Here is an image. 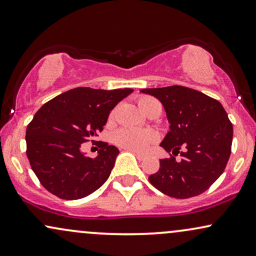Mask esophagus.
Returning <instances> with one entry per match:
<instances>
[{
	"label": "esophagus",
	"instance_id": "1",
	"mask_svg": "<svg viewBox=\"0 0 256 256\" xmlns=\"http://www.w3.org/2000/svg\"><path fill=\"white\" fill-rule=\"evenodd\" d=\"M129 152H132L134 154L135 156L138 158V160H144V158H146V156H144V154H142V153H138V152H135V150H128Z\"/></svg>",
	"mask_w": 256,
	"mask_h": 256
}]
</instances>
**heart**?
I'll list each match as a JSON object with an SVG mask.
<instances>
[{"label": "heart", "instance_id": "obj_1", "mask_svg": "<svg viewBox=\"0 0 256 256\" xmlns=\"http://www.w3.org/2000/svg\"><path fill=\"white\" fill-rule=\"evenodd\" d=\"M154 98L144 96L138 98V106L144 112L150 103L154 102ZM114 141L118 146L124 150H135V152H144L148 147L156 141V135L148 130H138L133 128H121L114 134Z\"/></svg>", "mask_w": 256, "mask_h": 256}]
</instances>
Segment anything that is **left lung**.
Instances as JSON below:
<instances>
[{
  "instance_id": "obj_1",
  "label": "left lung",
  "mask_w": 256,
  "mask_h": 256,
  "mask_svg": "<svg viewBox=\"0 0 256 256\" xmlns=\"http://www.w3.org/2000/svg\"><path fill=\"white\" fill-rule=\"evenodd\" d=\"M162 103L170 132L162 147L172 152L160 160L148 180L170 197L185 200L206 191L224 171L232 153V124L218 100L190 88L172 85L142 89ZM184 146L186 150L180 152ZM181 153L182 159L175 160Z\"/></svg>"
}]
</instances>
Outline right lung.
Segmentation results:
<instances>
[{"label":"right lung","instance_id":"right-lung-1","mask_svg":"<svg viewBox=\"0 0 256 256\" xmlns=\"http://www.w3.org/2000/svg\"><path fill=\"white\" fill-rule=\"evenodd\" d=\"M133 91L76 88L38 110L27 126L26 153L47 191L62 200H80L106 182L118 150L103 142L92 159L80 152V144L98 136L110 112Z\"/></svg>","mask_w":256,"mask_h":256}]
</instances>
